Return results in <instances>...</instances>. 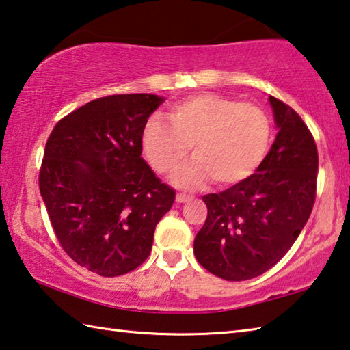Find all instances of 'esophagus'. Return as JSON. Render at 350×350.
<instances>
[{"instance_id": "esophagus-1", "label": "esophagus", "mask_w": 350, "mask_h": 350, "mask_svg": "<svg viewBox=\"0 0 350 350\" xmlns=\"http://www.w3.org/2000/svg\"><path fill=\"white\" fill-rule=\"evenodd\" d=\"M189 200H192V197L181 196V193H178V196H176V203H186V202H189Z\"/></svg>"}]
</instances>
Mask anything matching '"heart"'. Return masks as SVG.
<instances>
[{"label":"heart","mask_w":350,"mask_h":350,"mask_svg":"<svg viewBox=\"0 0 350 350\" xmlns=\"http://www.w3.org/2000/svg\"><path fill=\"white\" fill-rule=\"evenodd\" d=\"M164 119L150 118L142 130V150L158 174L178 169L191 150L196 157L174 175L176 187H204L215 180L236 186L254 174L271 144L273 125L260 107L220 94H197L178 102Z\"/></svg>","instance_id":"1"}]
</instances>
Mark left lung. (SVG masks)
<instances>
[{
	"instance_id": "8db88e82",
	"label": "left lung",
	"mask_w": 350,
	"mask_h": 350,
	"mask_svg": "<svg viewBox=\"0 0 350 350\" xmlns=\"http://www.w3.org/2000/svg\"><path fill=\"white\" fill-rule=\"evenodd\" d=\"M278 135L256 174L203 197L208 217L193 254L226 280L260 276L287 254L310 217L318 150L307 125L284 102L268 97Z\"/></svg>"
}]
</instances>
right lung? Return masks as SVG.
Segmentation results:
<instances>
[{"label":"right lung","mask_w":350,"mask_h":350,"mask_svg":"<svg viewBox=\"0 0 350 350\" xmlns=\"http://www.w3.org/2000/svg\"><path fill=\"white\" fill-rule=\"evenodd\" d=\"M164 102L157 94L91 100L57 122L44 148L40 193L62 248L104 278L135 270L175 202L142 153V130Z\"/></svg>","instance_id":"right-lung-1"}]
</instances>
